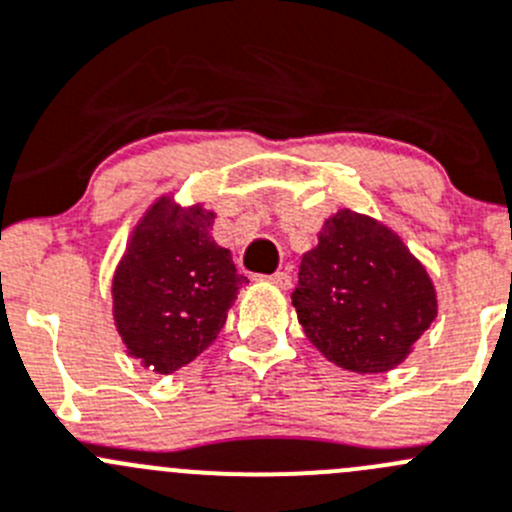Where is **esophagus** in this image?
I'll use <instances>...</instances> for the list:
<instances>
[{
	"label": "esophagus",
	"instance_id": "esophagus-1",
	"mask_svg": "<svg viewBox=\"0 0 512 512\" xmlns=\"http://www.w3.org/2000/svg\"><path fill=\"white\" fill-rule=\"evenodd\" d=\"M260 280L270 282V285L280 287V290H287V287H290V285H292V277H290V272H285V270L275 272V275H267V277H260Z\"/></svg>",
	"mask_w": 512,
	"mask_h": 512
}]
</instances>
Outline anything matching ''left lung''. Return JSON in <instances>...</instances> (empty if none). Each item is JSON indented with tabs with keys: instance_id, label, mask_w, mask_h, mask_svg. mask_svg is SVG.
Returning a JSON list of instances; mask_svg holds the SVG:
<instances>
[{
	"instance_id": "8db88e82",
	"label": "left lung",
	"mask_w": 512,
	"mask_h": 512,
	"mask_svg": "<svg viewBox=\"0 0 512 512\" xmlns=\"http://www.w3.org/2000/svg\"><path fill=\"white\" fill-rule=\"evenodd\" d=\"M307 340L345 370L388 372L438 315L425 267L393 230L340 210L305 252L292 292Z\"/></svg>"
}]
</instances>
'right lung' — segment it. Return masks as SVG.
Masks as SVG:
<instances>
[{
  "instance_id": "right-lung-1",
  "label": "right lung",
  "mask_w": 512,
  "mask_h": 512,
  "mask_svg": "<svg viewBox=\"0 0 512 512\" xmlns=\"http://www.w3.org/2000/svg\"><path fill=\"white\" fill-rule=\"evenodd\" d=\"M215 212L150 207L114 272V322L127 352L160 375L180 370L212 345L237 290L230 250L212 240Z\"/></svg>"
}]
</instances>
